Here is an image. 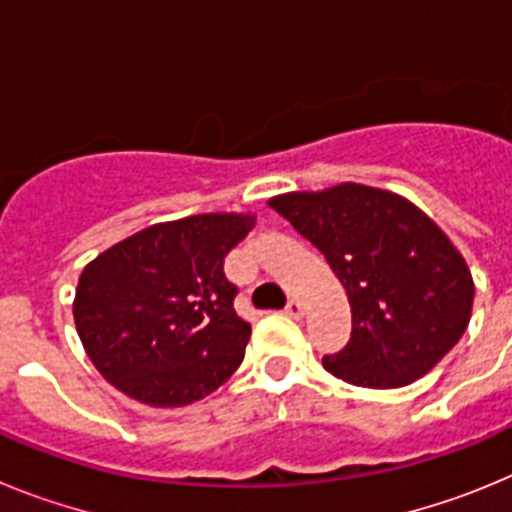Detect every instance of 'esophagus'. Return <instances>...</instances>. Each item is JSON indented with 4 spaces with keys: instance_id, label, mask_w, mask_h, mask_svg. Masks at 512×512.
Wrapping results in <instances>:
<instances>
[{
    "instance_id": "obj_1",
    "label": "esophagus",
    "mask_w": 512,
    "mask_h": 512,
    "mask_svg": "<svg viewBox=\"0 0 512 512\" xmlns=\"http://www.w3.org/2000/svg\"><path fill=\"white\" fill-rule=\"evenodd\" d=\"M287 315H289V318L300 320L302 315H305V305H302V302L297 300V297H292V300L287 302Z\"/></svg>"
}]
</instances>
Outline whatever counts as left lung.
<instances>
[{
  "instance_id": "left-lung-1",
  "label": "left lung",
  "mask_w": 512,
  "mask_h": 512,
  "mask_svg": "<svg viewBox=\"0 0 512 512\" xmlns=\"http://www.w3.org/2000/svg\"><path fill=\"white\" fill-rule=\"evenodd\" d=\"M269 205L325 256L351 302L333 377L392 390L428 374L467 330L474 282L449 235L400 194L364 184L279 194Z\"/></svg>"
}]
</instances>
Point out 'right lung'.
Segmentation results:
<instances>
[{
    "mask_svg": "<svg viewBox=\"0 0 512 512\" xmlns=\"http://www.w3.org/2000/svg\"><path fill=\"white\" fill-rule=\"evenodd\" d=\"M253 215L210 212L158 223L99 253L76 287L84 351L117 390L182 408L241 366L251 325L238 318L223 261Z\"/></svg>",
    "mask_w": 512,
    "mask_h": 512,
    "instance_id": "add662e5",
    "label": "right lung"
}]
</instances>
